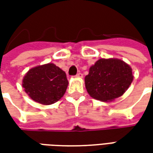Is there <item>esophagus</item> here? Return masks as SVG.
Instances as JSON below:
<instances>
[{
  "label": "esophagus",
  "instance_id": "1",
  "mask_svg": "<svg viewBox=\"0 0 153 153\" xmlns=\"http://www.w3.org/2000/svg\"><path fill=\"white\" fill-rule=\"evenodd\" d=\"M83 74L81 73H78L76 75H75V77H77V78H83Z\"/></svg>",
  "mask_w": 153,
  "mask_h": 153
}]
</instances>
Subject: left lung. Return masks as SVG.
<instances>
[{"mask_svg":"<svg viewBox=\"0 0 153 153\" xmlns=\"http://www.w3.org/2000/svg\"><path fill=\"white\" fill-rule=\"evenodd\" d=\"M133 81L130 66L118 59H100L90 67L85 87L90 96L110 102L122 96Z\"/></svg>","mask_w":153,"mask_h":153,"instance_id":"left-lung-1","label":"left lung"}]
</instances>
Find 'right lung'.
Listing matches in <instances>:
<instances>
[{
	"instance_id": "obj_1",
	"label": "right lung",
	"mask_w": 153,
	"mask_h": 153,
	"mask_svg": "<svg viewBox=\"0 0 153 153\" xmlns=\"http://www.w3.org/2000/svg\"><path fill=\"white\" fill-rule=\"evenodd\" d=\"M66 74L54 64L33 68L23 79L25 91L32 99L43 105L56 102L68 86Z\"/></svg>"
}]
</instances>
